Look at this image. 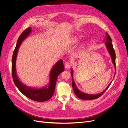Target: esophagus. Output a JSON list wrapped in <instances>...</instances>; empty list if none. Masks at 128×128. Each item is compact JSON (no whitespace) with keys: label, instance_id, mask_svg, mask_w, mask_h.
<instances>
[{"label":"esophagus","instance_id":"esophagus-1","mask_svg":"<svg viewBox=\"0 0 128 128\" xmlns=\"http://www.w3.org/2000/svg\"><path fill=\"white\" fill-rule=\"evenodd\" d=\"M71 66V63L70 62H66L65 63V68L66 70H68Z\"/></svg>","mask_w":128,"mask_h":128}]
</instances>
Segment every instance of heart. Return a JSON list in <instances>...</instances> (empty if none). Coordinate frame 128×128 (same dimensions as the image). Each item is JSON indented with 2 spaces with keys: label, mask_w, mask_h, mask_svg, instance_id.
Masks as SVG:
<instances>
[{
  "label": "heart",
  "mask_w": 128,
  "mask_h": 128,
  "mask_svg": "<svg viewBox=\"0 0 128 128\" xmlns=\"http://www.w3.org/2000/svg\"><path fill=\"white\" fill-rule=\"evenodd\" d=\"M78 40V39H75V42H77Z\"/></svg>",
  "instance_id": "1"
}]
</instances>
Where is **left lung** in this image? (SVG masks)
<instances>
[{"instance_id":"obj_1","label":"left lung","mask_w":128,"mask_h":128,"mask_svg":"<svg viewBox=\"0 0 128 128\" xmlns=\"http://www.w3.org/2000/svg\"><path fill=\"white\" fill-rule=\"evenodd\" d=\"M105 37V39L104 40L105 42V44L106 46L107 49V50H108V51H109V53H110V55L111 56L112 63L114 64V65H115V74H116V62H115L116 54H115V50H114L113 46H112V39H111L110 37V35H108V34L107 33V32H106ZM70 73H71V75H72V78L73 77V71H72V70H71ZM115 75H114V77H115ZM112 82L107 87V88L104 91H103L102 92L100 93L99 94H86V93H84L80 91L78 89V88H77V86H76L74 81L73 78H72V86L74 92L76 96L78 98H79L82 99V100H94V99H96V98H98L99 97L101 96L107 90V89L109 88V86H110Z\"/></svg>"}]
</instances>
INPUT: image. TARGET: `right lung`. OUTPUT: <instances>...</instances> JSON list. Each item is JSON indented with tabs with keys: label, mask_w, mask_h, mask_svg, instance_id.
Returning a JSON list of instances; mask_svg holds the SVG:
<instances>
[{
	"label": "right lung",
	"mask_w": 128,
	"mask_h": 128,
	"mask_svg": "<svg viewBox=\"0 0 128 128\" xmlns=\"http://www.w3.org/2000/svg\"><path fill=\"white\" fill-rule=\"evenodd\" d=\"M32 29L30 28H26L18 37L17 44L12 58V75L13 82L19 91L28 98L35 101L42 102L49 100L54 92L58 76L64 70V67L62 60H60L53 67L50 74V82L41 89H34L27 86L20 81L17 76L16 68V62L18 48L22 42L28 37Z\"/></svg>",
	"instance_id": "right-lung-1"
}]
</instances>
